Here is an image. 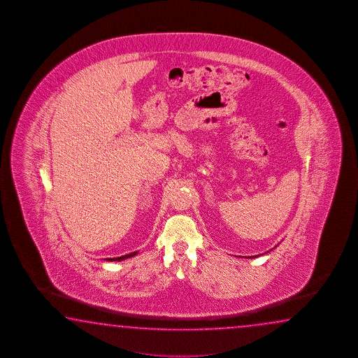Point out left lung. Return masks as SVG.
<instances>
[{
	"instance_id": "8db88e82",
	"label": "left lung",
	"mask_w": 358,
	"mask_h": 358,
	"mask_svg": "<svg viewBox=\"0 0 358 358\" xmlns=\"http://www.w3.org/2000/svg\"><path fill=\"white\" fill-rule=\"evenodd\" d=\"M249 258H253V257H249Z\"/></svg>"
}]
</instances>
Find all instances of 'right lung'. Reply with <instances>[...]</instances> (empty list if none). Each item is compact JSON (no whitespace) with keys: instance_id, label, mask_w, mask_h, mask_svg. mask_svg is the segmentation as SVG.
I'll return each mask as SVG.
<instances>
[{"instance_id":"obj_1","label":"right lung","mask_w":358,"mask_h":358,"mask_svg":"<svg viewBox=\"0 0 358 358\" xmlns=\"http://www.w3.org/2000/svg\"><path fill=\"white\" fill-rule=\"evenodd\" d=\"M135 255H138V252H134V253H130V255H122V257H117V258H106V259L108 261H122V259H127V258L134 257Z\"/></svg>"}]
</instances>
